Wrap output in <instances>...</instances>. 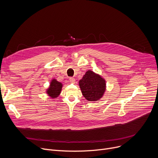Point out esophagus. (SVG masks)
<instances>
[{
	"label": "esophagus",
	"instance_id": "obj_1",
	"mask_svg": "<svg viewBox=\"0 0 158 158\" xmlns=\"http://www.w3.org/2000/svg\"><path fill=\"white\" fill-rule=\"evenodd\" d=\"M69 81L71 83H75V82H76V79H75L74 77H70L69 79Z\"/></svg>",
	"mask_w": 158,
	"mask_h": 158
}]
</instances>
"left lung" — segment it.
<instances>
[{
  "label": "left lung",
  "instance_id": "8db88e82",
  "mask_svg": "<svg viewBox=\"0 0 158 158\" xmlns=\"http://www.w3.org/2000/svg\"><path fill=\"white\" fill-rule=\"evenodd\" d=\"M79 85L82 95L88 101H98L103 97L106 89V80L90 70L79 81Z\"/></svg>",
  "mask_w": 158,
  "mask_h": 158
}]
</instances>
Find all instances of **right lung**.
<instances>
[{
    "instance_id": "obj_1",
    "label": "right lung",
    "mask_w": 158,
    "mask_h": 158,
    "mask_svg": "<svg viewBox=\"0 0 158 158\" xmlns=\"http://www.w3.org/2000/svg\"><path fill=\"white\" fill-rule=\"evenodd\" d=\"M63 87L61 82L57 81L56 79H53L50 83L49 87L47 89V94L52 98H56L61 94Z\"/></svg>"
}]
</instances>
